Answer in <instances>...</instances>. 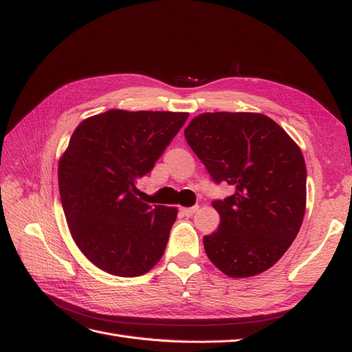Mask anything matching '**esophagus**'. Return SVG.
<instances>
[{"label": "esophagus", "mask_w": 352, "mask_h": 352, "mask_svg": "<svg viewBox=\"0 0 352 352\" xmlns=\"http://www.w3.org/2000/svg\"><path fill=\"white\" fill-rule=\"evenodd\" d=\"M198 208H199V206H194V207H189V208H182V212L185 216H192V214H195V212L198 211Z\"/></svg>", "instance_id": "esophagus-1"}]
</instances>
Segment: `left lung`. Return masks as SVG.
Returning a JSON list of instances; mask_svg holds the SVG:
<instances>
[{
    "instance_id": "1",
    "label": "left lung",
    "mask_w": 352,
    "mask_h": 352,
    "mask_svg": "<svg viewBox=\"0 0 352 352\" xmlns=\"http://www.w3.org/2000/svg\"><path fill=\"white\" fill-rule=\"evenodd\" d=\"M185 138L212 182L233 189L212 201L220 225L204 236L210 261L230 278L270 269L302 225L307 168L300 146L258 113L199 114Z\"/></svg>"
}]
</instances>
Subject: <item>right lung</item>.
<instances>
[{"label": "right lung", "mask_w": 352, "mask_h": 352, "mask_svg": "<svg viewBox=\"0 0 352 352\" xmlns=\"http://www.w3.org/2000/svg\"><path fill=\"white\" fill-rule=\"evenodd\" d=\"M188 116L109 110L74 129L58 163L60 198L74 242L98 269L133 278L162 258L177 210L145 204L136 182Z\"/></svg>", "instance_id": "right-lung-1"}]
</instances>
